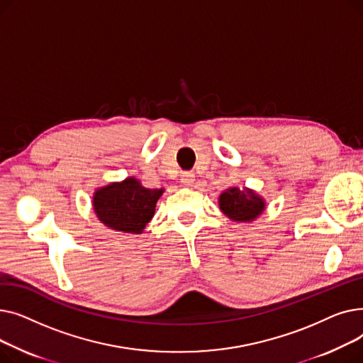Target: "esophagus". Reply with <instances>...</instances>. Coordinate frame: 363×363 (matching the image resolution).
Returning <instances> with one entry per match:
<instances>
[{
	"instance_id": "34e87169",
	"label": "esophagus",
	"mask_w": 363,
	"mask_h": 363,
	"mask_svg": "<svg viewBox=\"0 0 363 363\" xmlns=\"http://www.w3.org/2000/svg\"><path fill=\"white\" fill-rule=\"evenodd\" d=\"M194 181H196V177H194V174H191V172H184L182 177H181V182L184 185H188V186L193 185Z\"/></svg>"
}]
</instances>
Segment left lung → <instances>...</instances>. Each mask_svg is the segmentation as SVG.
I'll return each instance as SVG.
<instances>
[{
    "label": "left lung",
    "mask_w": 363,
    "mask_h": 363,
    "mask_svg": "<svg viewBox=\"0 0 363 363\" xmlns=\"http://www.w3.org/2000/svg\"><path fill=\"white\" fill-rule=\"evenodd\" d=\"M219 208L225 216L238 223H250L256 220L266 208V200L255 189L244 186H231L218 199Z\"/></svg>",
    "instance_id": "obj_1"
}]
</instances>
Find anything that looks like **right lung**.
Listing matches in <instances>:
<instances>
[{
  "label": "right lung",
  "mask_w": 363,
  "mask_h": 363,
  "mask_svg": "<svg viewBox=\"0 0 363 363\" xmlns=\"http://www.w3.org/2000/svg\"><path fill=\"white\" fill-rule=\"evenodd\" d=\"M163 193L164 188H145L140 179L128 177L95 189L92 208L110 230L143 234L145 225L155 216L157 200Z\"/></svg>",
  "instance_id": "1"
}]
</instances>
